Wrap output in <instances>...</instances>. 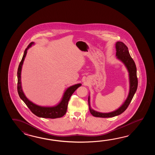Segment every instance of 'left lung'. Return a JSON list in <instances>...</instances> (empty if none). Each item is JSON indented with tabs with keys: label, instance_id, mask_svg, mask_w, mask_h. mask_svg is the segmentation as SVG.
<instances>
[{
	"label": "left lung",
	"instance_id": "obj_1",
	"mask_svg": "<svg viewBox=\"0 0 155 155\" xmlns=\"http://www.w3.org/2000/svg\"><path fill=\"white\" fill-rule=\"evenodd\" d=\"M116 56L117 59L120 60L122 62L128 71L129 75V82H130V89L129 93L127 99H126L125 102L123 103L119 109L116 110L112 112L108 113H102L97 112L94 110L91 109L90 106V98L89 96L88 102H89V110L91 115L95 117H112L116 116L119 115L124 112L129 104L131 101L132 99L135 95V92L137 89L138 80L137 78V70L134 60L132 59L131 56H130L128 48L125 44L121 41H117L116 43Z\"/></svg>",
	"mask_w": 155,
	"mask_h": 155
}]
</instances>
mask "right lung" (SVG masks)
<instances>
[{"mask_svg":"<svg viewBox=\"0 0 155 155\" xmlns=\"http://www.w3.org/2000/svg\"><path fill=\"white\" fill-rule=\"evenodd\" d=\"M34 44V42L30 43L29 45L25 50L22 59L20 61L18 69L17 72V76H18V92L19 95L20 99L23 101L24 103L26 104L28 108L30 110V111L33 112L34 115L43 118H49V119H56L63 117L66 114L68 102L69 101L70 98L71 96L72 95L76 89H78L80 86H81V84H77L75 85L71 86L69 87L63 94V97L60 101L59 103L55 106H41L35 104L30 101L29 99L26 97L23 91L22 90L21 87V72L22 66L23 64L25 58L26 56L27 50L29 49L31 46Z\"/></svg>","mask_w":155,"mask_h":155,"instance_id":"right-lung-1","label":"right lung"}]
</instances>
